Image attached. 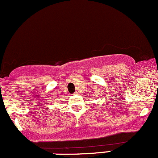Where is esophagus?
I'll list each match as a JSON object with an SVG mask.
<instances>
[{
	"instance_id": "1",
	"label": "esophagus",
	"mask_w": 158,
	"mask_h": 158,
	"mask_svg": "<svg viewBox=\"0 0 158 158\" xmlns=\"http://www.w3.org/2000/svg\"><path fill=\"white\" fill-rule=\"evenodd\" d=\"M75 94H77V93H76H76H75Z\"/></svg>"
}]
</instances>
